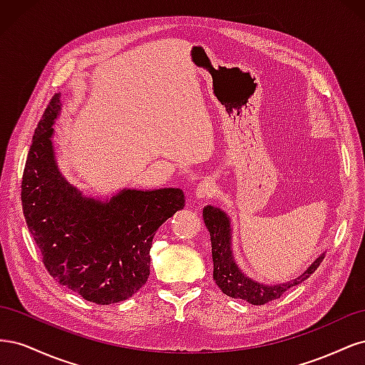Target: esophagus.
<instances>
[{
    "mask_svg": "<svg viewBox=\"0 0 365 365\" xmlns=\"http://www.w3.org/2000/svg\"><path fill=\"white\" fill-rule=\"evenodd\" d=\"M213 187H215V181L213 180H204L200 184H197V189H196V196L197 197H207L208 195H212L213 192Z\"/></svg>",
    "mask_w": 365,
    "mask_h": 365,
    "instance_id": "34e87169",
    "label": "esophagus"
}]
</instances>
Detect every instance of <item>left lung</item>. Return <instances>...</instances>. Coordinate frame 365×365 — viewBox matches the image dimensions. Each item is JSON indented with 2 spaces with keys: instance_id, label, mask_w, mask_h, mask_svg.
Returning a JSON list of instances; mask_svg holds the SVG:
<instances>
[{
  "instance_id": "1",
  "label": "left lung",
  "mask_w": 365,
  "mask_h": 365,
  "mask_svg": "<svg viewBox=\"0 0 365 365\" xmlns=\"http://www.w3.org/2000/svg\"><path fill=\"white\" fill-rule=\"evenodd\" d=\"M204 222L208 228L210 239H212V256H213V279L222 292L231 298H239L251 304H264L275 298H280L292 286L300 284L311 275L323 262L324 254H322L311 267H309L297 279L279 283V284H263L254 282L252 279L239 269L235 262L233 251H231V220L222 210L207 205L202 210Z\"/></svg>"
}]
</instances>
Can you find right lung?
<instances>
[{
	"label": "right lung",
	"mask_w": 365,
	"mask_h": 365,
	"mask_svg": "<svg viewBox=\"0 0 365 365\" xmlns=\"http://www.w3.org/2000/svg\"><path fill=\"white\" fill-rule=\"evenodd\" d=\"M54 94L33 135L21 201L30 235L48 274L97 304L128 300L148 282L157 230L184 207L181 189H125L109 201L86 197L54 160Z\"/></svg>",
	"instance_id": "1"
}]
</instances>
